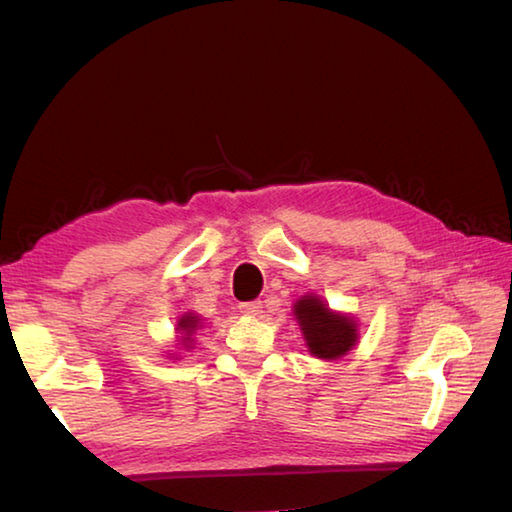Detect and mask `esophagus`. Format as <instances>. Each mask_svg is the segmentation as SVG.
<instances>
[{"mask_svg": "<svg viewBox=\"0 0 512 512\" xmlns=\"http://www.w3.org/2000/svg\"><path fill=\"white\" fill-rule=\"evenodd\" d=\"M239 309L244 311V314H248V316H257L259 311H262V302L259 300H250V302H241L239 305Z\"/></svg>", "mask_w": 512, "mask_h": 512, "instance_id": "34e87169", "label": "esophagus"}]
</instances>
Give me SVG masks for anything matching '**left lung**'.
Wrapping results in <instances>:
<instances>
[{"mask_svg":"<svg viewBox=\"0 0 512 512\" xmlns=\"http://www.w3.org/2000/svg\"><path fill=\"white\" fill-rule=\"evenodd\" d=\"M296 318L309 352L318 359H339L357 343L354 320L327 309L316 296H305L296 302Z\"/></svg>","mask_w":512,"mask_h":512,"instance_id":"obj_1","label":"left lung"}]
</instances>
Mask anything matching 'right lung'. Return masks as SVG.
I'll list each match as a JSON object with an SVG mask.
<instances>
[{
  "mask_svg": "<svg viewBox=\"0 0 512 512\" xmlns=\"http://www.w3.org/2000/svg\"><path fill=\"white\" fill-rule=\"evenodd\" d=\"M196 325H198V318L196 316H192V314H187V316H183V318H180V323H178V329H183V332H185V336H183V339H185V348H189V345H187V341H189V336H192L194 334V329H196Z\"/></svg>",
  "mask_w": 512,
  "mask_h": 512,
  "instance_id": "add662e5",
  "label": "right lung"
}]
</instances>
